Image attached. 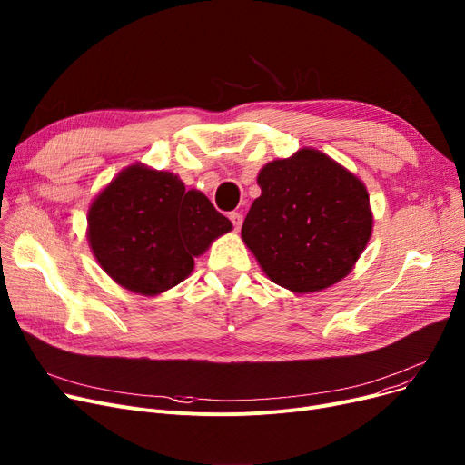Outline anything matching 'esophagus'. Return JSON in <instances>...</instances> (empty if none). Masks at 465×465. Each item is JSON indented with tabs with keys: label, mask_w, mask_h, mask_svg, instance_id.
Masks as SVG:
<instances>
[{
	"label": "esophagus",
	"mask_w": 465,
	"mask_h": 465,
	"mask_svg": "<svg viewBox=\"0 0 465 465\" xmlns=\"http://www.w3.org/2000/svg\"><path fill=\"white\" fill-rule=\"evenodd\" d=\"M230 220L233 223V228L239 230L241 224H242V214H241V213H232V214H230Z\"/></svg>",
	"instance_id": "esophagus-1"
}]
</instances>
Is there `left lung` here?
<instances>
[{"instance_id":"1","label":"left lung","mask_w":465,"mask_h":465,"mask_svg":"<svg viewBox=\"0 0 465 465\" xmlns=\"http://www.w3.org/2000/svg\"><path fill=\"white\" fill-rule=\"evenodd\" d=\"M241 237L275 284L311 294L343 281L373 232L365 184L328 154L303 146L265 163Z\"/></svg>"}]
</instances>
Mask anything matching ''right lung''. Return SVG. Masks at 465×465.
I'll return each instance as SVG.
<instances>
[{
  "label": "right lung",
  "instance_id": "obj_1",
  "mask_svg": "<svg viewBox=\"0 0 465 465\" xmlns=\"http://www.w3.org/2000/svg\"><path fill=\"white\" fill-rule=\"evenodd\" d=\"M86 237L102 270L122 288L160 296L193 272L214 239L232 232L200 190L179 175L132 163L95 195Z\"/></svg>",
  "mask_w": 465,
  "mask_h": 465
}]
</instances>
